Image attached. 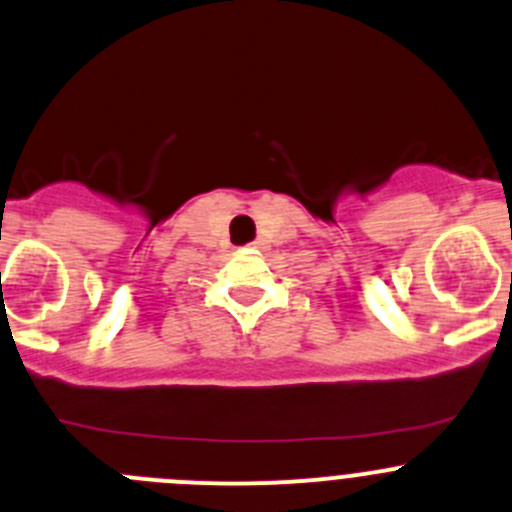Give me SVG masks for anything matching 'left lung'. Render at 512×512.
<instances>
[{"instance_id":"1","label":"left lung","mask_w":512,"mask_h":512,"mask_svg":"<svg viewBox=\"0 0 512 512\" xmlns=\"http://www.w3.org/2000/svg\"><path fill=\"white\" fill-rule=\"evenodd\" d=\"M510 285H512V275H510Z\"/></svg>"}]
</instances>
